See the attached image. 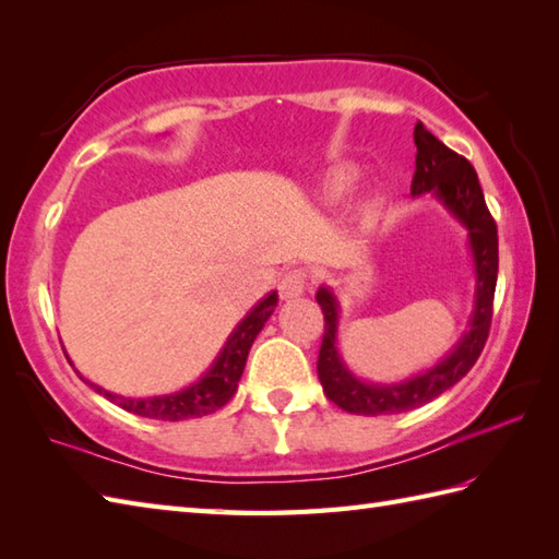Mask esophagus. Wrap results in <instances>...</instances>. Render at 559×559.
<instances>
[{
  "instance_id": "esophagus-1",
  "label": "esophagus",
  "mask_w": 559,
  "mask_h": 559,
  "mask_svg": "<svg viewBox=\"0 0 559 559\" xmlns=\"http://www.w3.org/2000/svg\"><path fill=\"white\" fill-rule=\"evenodd\" d=\"M305 288H307V273L302 269H293L288 273H283V278L278 281V290L283 300L300 298Z\"/></svg>"
}]
</instances>
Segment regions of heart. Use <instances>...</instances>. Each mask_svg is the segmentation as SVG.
Returning <instances> with one entry per match:
<instances>
[{
	"label": "heart",
	"instance_id": "b5f03b06",
	"mask_svg": "<svg viewBox=\"0 0 559 559\" xmlns=\"http://www.w3.org/2000/svg\"><path fill=\"white\" fill-rule=\"evenodd\" d=\"M355 180H358V170H355V168H341V170H336L334 175L329 177L324 192H326L329 199H341L343 194L348 192L350 185Z\"/></svg>",
	"mask_w": 559,
	"mask_h": 559
}]
</instances>
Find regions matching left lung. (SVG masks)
Wrapping results in <instances>:
<instances>
[{
	"label": "left lung",
	"instance_id": "1",
	"mask_svg": "<svg viewBox=\"0 0 559 559\" xmlns=\"http://www.w3.org/2000/svg\"><path fill=\"white\" fill-rule=\"evenodd\" d=\"M415 175L411 194L420 197L430 192L463 228L468 230V247L476 269V302L468 319V331L461 336L447 358L430 370L403 379L396 384H374L355 377L338 353V314L341 305L334 290L322 286L317 290V302L324 312V338L319 348L317 374L329 401L355 415H391L423 406V403L444 394L461 382L476 365L490 334L492 300L497 286V225L485 206V197L473 165L447 148L435 134L427 132L423 122L415 124Z\"/></svg>",
	"mask_w": 559,
	"mask_h": 559
}]
</instances>
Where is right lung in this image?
Returning <instances> with one entry per match:
<instances>
[{
    "mask_svg": "<svg viewBox=\"0 0 559 559\" xmlns=\"http://www.w3.org/2000/svg\"><path fill=\"white\" fill-rule=\"evenodd\" d=\"M276 305H278V293L271 290L266 298H261L252 310L245 314L242 322L233 329V334L228 336V341H225V346L221 348V353L216 355V360H213L209 370L201 374L194 384L175 391V394L146 396V399L120 396V394H112L108 389L88 382V379L79 370L76 374L83 379V382L91 384L93 391H98V394L117 403L120 408L141 415V418L170 420V423L201 418V415L216 413L233 399V394L237 391V382H240L242 370H245L249 348H252L259 331L264 329L266 319L273 314V310H276ZM71 367H74V362H71Z\"/></svg>",
    "mask_w": 559,
    "mask_h": 559,
    "instance_id": "1",
    "label": "right lung"
}]
</instances>
